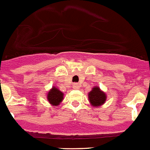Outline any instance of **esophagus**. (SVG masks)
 Segmentation results:
<instances>
[{
	"instance_id": "1",
	"label": "esophagus",
	"mask_w": 150,
	"mask_h": 150,
	"mask_svg": "<svg viewBox=\"0 0 150 150\" xmlns=\"http://www.w3.org/2000/svg\"><path fill=\"white\" fill-rule=\"evenodd\" d=\"M76 87H77V84H76V83H74V88H76Z\"/></svg>"
}]
</instances>
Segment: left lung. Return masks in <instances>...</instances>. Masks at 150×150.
Segmentation results:
<instances>
[{
    "label": "left lung",
    "instance_id": "obj_1",
    "mask_svg": "<svg viewBox=\"0 0 150 150\" xmlns=\"http://www.w3.org/2000/svg\"><path fill=\"white\" fill-rule=\"evenodd\" d=\"M107 96L105 93L100 90L98 87H95L88 93V99L91 104L95 107H99L105 102Z\"/></svg>",
    "mask_w": 150,
    "mask_h": 150
}]
</instances>
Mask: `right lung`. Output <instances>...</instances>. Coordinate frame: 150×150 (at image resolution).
Instances as JSON below:
<instances>
[{
    "label": "right lung",
    "mask_w": 150,
    "mask_h": 150,
    "mask_svg": "<svg viewBox=\"0 0 150 150\" xmlns=\"http://www.w3.org/2000/svg\"><path fill=\"white\" fill-rule=\"evenodd\" d=\"M47 100L53 106H58L63 100V93L59 88L54 87L47 94Z\"/></svg>",
    "instance_id": "add662e5"
}]
</instances>
